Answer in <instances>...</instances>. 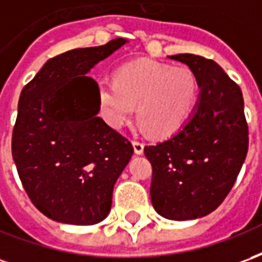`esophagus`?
<instances>
[{"label": "esophagus", "instance_id": "esophagus-1", "mask_svg": "<svg viewBox=\"0 0 262 262\" xmlns=\"http://www.w3.org/2000/svg\"><path fill=\"white\" fill-rule=\"evenodd\" d=\"M133 148H135V153L136 154H142L143 150H144V144H143V142H140V140H133Z\"/></svg>", "mask_w": 262, "mask_h": 262}]
</instances>
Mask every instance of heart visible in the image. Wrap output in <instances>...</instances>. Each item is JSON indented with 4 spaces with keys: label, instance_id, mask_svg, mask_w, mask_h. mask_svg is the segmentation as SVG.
Returning <instances> with one entry per match:
<instances>
[{
    "label": "heart",
    "instance_id": "b5f03b06",
    "mask_svg": "<svg viewBox=\"0 0 262 262\" xmlns=\"http://www.w3.org/2000/svg\"><path fill=\"white\" fill-rule=\"evenodd\" d=\"M198 90L196 75L187 66L136 60L116 71L115 82L98 81V102L105 120L114 127L126 125L137 105L143 129L165 137L187 122Z\"/></svg>",
    "mask_w": 262,
    "mask_h": 262
}]
</instances>
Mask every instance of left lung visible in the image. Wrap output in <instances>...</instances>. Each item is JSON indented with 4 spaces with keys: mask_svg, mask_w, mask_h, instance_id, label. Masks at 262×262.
<instances>
[{
    "mask_svg": "<svg viewBox=\"0 0 262 262\" xmlns=\"http://www.w3.org/2000/svg\"><path fill=\"white\" fill-rule=\"evenodd\" d=\"M170 59L192 70L201 88L187 123L174 136L146 146L151 163V203L170 220L203 217L225 201L248 150L240 86L213 60L195 54Z\"/></svg>",
    "mask_w": 262,
    "mask_h": 262,
    "instance_id": "obj_1",
    "label": "left lung"
}]
</instances>
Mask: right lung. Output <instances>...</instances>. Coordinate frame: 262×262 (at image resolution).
Wrapping results in <instances>:
<instances>
[{"label":"right lung","mask_w":262,"mask_h":262,"mask_svg":"<svg viewBox=\"0 0 262 262\" xmlns=\"http://www.w3.org/2000/svg\"><path fill=\"white\" fill-rule=\"evenodd\" d=\"M126 39L49 59L20 92L12 157L28 196L45 216L90 226L108 216L132 143L97 116V81L88 71Z\"/></svg>","instance_id":"right-lung-1"}]
</instances>
